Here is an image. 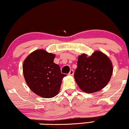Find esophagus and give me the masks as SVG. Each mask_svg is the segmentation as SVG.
<instances>
[{
	"mask_svg": "<svg viewBox=\"0 0 129 129\" xmlns=\"http://www.w3.org/2000/svg\"><path fill=\"white\" fill-rule=\"evenodd\" d=\"M74 70H71L70 71V72H69L68 75H74Z\"/></svg>",
	"mask_w": 129,
	"mask_h": 129,
	"instance_id": "34e87169",
	"label": "esophagus"
}]
</instances>
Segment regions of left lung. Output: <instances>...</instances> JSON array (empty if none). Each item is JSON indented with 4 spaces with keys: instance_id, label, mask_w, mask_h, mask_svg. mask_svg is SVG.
I'll return each mask as SVG.
<instances>
[{
    "instance_id": "left-lung-1",
    "label": "left lung",
    "mask_w": 129,
    "mask_h": 129,
    "mask_svg": "<svg viewBox=\"0 0 129 129\" xmlns=\"http://www.w3.org/2000/svg\"><path fill=\"white\" fill-rule=\"evenodd\" d=\"M74 78L83 91L92 93L101 90L111 79L112 65L106 55L95 51L89 57L85 54L78 57Z\"/></svg>"
}]
</instances>
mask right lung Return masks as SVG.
Masks as SVG:
<instances>
[{"instance_id": "obj_1", "label": "right lung", "mask_w": 129, "mask_h": 129, "mask_svg": "<svg viewBox=\"0 0 129 129\" xmlns=\"http://www.w3.org/2000/svg\"><path fill=\"white\" fill-rule=\"evenodd\" d=\"M55 55L38 50L26 57L23 64V72L29 87L36 94L44 98L57 95L65 74L54 62Z\"/></svg>"}]
</instances>
